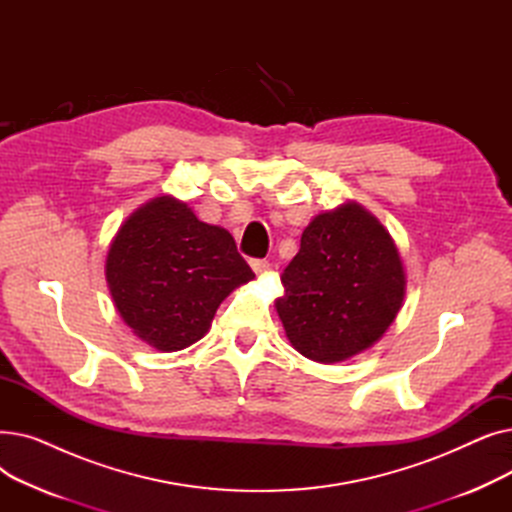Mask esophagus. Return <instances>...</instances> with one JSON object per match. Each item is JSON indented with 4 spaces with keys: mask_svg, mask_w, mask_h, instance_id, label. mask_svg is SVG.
Segmentation results:
<instances>
[{
    "mask_svg": "<svg viewBox=\"0 0 512 512\" xmlns=\"http://www.w3.org/2000/svg\"><path fill=\"white\" fill-rule=\"evenodd\" d=\"M251 267H253V272L259 276V274H263L267 270V267H270V263H267L265 259H253Z\"/></svg>",
    "mask_w": 512,
    "mask_h": 512,
    "instance_id": "obj_1",
    "label": "esophagus"
}]
</instances>
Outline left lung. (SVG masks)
Segmentation results:
<instances>
[{
  "label": "left lung",
  "mask_w": 512,
  "mask_h": 512,
  "mask_svg": "<svg viewBox=\"0 0 512 512\" xmlns=\"http://www.w3.org/2000/svg\"><path fill=\"white\" fill-rule=\"evenodd\" d=\"M282 284L276 311L290 344L311 361L338 363L384 336L407 276L388 230L348 201L311 220Z\"/></svg>",
  "instance_id": "left-lung-1"
}]
</instances>
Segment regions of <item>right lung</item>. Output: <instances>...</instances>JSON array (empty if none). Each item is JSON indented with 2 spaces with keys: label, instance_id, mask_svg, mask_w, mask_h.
Instances as JSON below:
<instances>
[{
  "label": "right lung",
  "instance_id": "add662e5",
  "mask_svg": "<svg viewBox=\"0 0 512 512\" xmlns=\"http://www.w3.org/2000/svg\"><path fill=\"white\" fill-rule=\"evenodd\" d=\"M255 278L232 234L164 195L120 226L105 259V280L124 324L157 351L201 340L220 303Z\"/></svg>",
  "mask_w": 512,
  "mask_h": 512
}]
</instances>
